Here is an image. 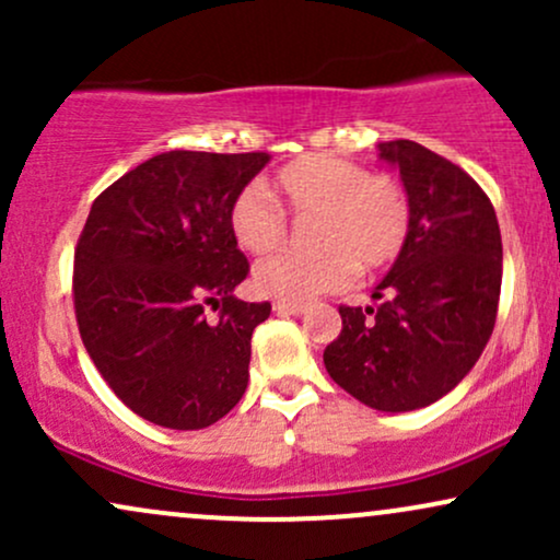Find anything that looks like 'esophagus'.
<instances>
[{"mask_svg":"<svg viewBox=\"0 0 560 560\" xmlns=\"http://www.w3.org/2000/svg\"><path fill=\"white\" fill-rule=\"evenodd\" d=\"M273 311L279 313V316H298V313L305 311V305L302 302H273Z\"/></svg>","mask_w":560,"mask_h":560,"instance_id":"obj_1","label":"esophagus"}]
</instances>
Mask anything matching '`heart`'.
Instances as JSON below:
<instances>
[{
    "label": "heart",
    "instance_id": "heart-1",
    "mask_svg": "<svg viewBox=\"0 0 560 560\" xmlns=\"http://www.w3.org/2000/svg\"><path fill=\"white\" fill-rule=\"evenodd\" d=\"M271 197L244 186L229 205V231L244 253H271L287 240V215L311 221L316 255H271L253 268L262 298L305 302L342 289L355 268L376 273L400 258L410 234V199L389 173H369L355 160L302 155L271 178Z\"/></svg>",
    "mask_w": 560,
    "mask_h": 560
}]
</instances>
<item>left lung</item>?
<instances>
[{"mask_svg":"<svg viewBox=\"0 0 560 560\" xmlns=\"http://www.w3.org/2000/svg\"><path fill=\"white\" fill-rule=\"evenodd\" d=\"M378 155L400 168L410 234L376 287L382 305H339L342 331L324 365L355 400L402 413L447 395L490 342L503 242L490 197L464 168L408 139Z\"/></svg>","mask_w":560,"mask_h":560,"instance_id":"obj_1","label":"left lung"}]
</instances>
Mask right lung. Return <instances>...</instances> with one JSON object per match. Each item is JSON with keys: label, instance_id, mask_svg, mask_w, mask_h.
<instances>
[{"label": "right lung", "instance_id": "obj_1", "mask_svg": "<svg viewBox=\"0 0 560 560\" xmlns=\"http://www.w3.org/2000/svg\"><path fill=\"white\" fill-rule=\"evenodd\" d=\"M268 160L163 152L107 186L83 223L73 255L83 347L120 402L158 427H210L247 389L249 339L271 302L231 294L249 262L229 205Z\"/></svg>", "mask_w": 560, "mask_h": 560}]
</instances>
